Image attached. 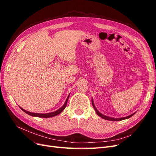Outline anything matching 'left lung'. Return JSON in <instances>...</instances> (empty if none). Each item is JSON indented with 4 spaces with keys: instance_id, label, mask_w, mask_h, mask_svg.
I'll return each instance as SVG.
<instances>
[{
    "instance_id": "8db88e82",
    "label": "left lung",
    "mask_w": 156,
    "mask_h": 156,
    "mask_svg": "<svg viewBox=\"0 0 156 156\" xmlns=\"http://www.w3.org/2000/svg\"><path fill=\"white\" fill-rule=\"evenodd\" d=\"M92 106H93V107H94V110H95L96 112V114H97L99 116H100L101 118H102V119H105V120H110V121H120V120H125V119H129V118L131 117L132 116L134 115L135 114V112H134V113H133V114L129 115V116H127L123 117V118H119V119H115V118L107 116H105V115H104L101 114V112H99V111L97 110V108H96L95 105H94V103L93 100H92Z\"/></svg>"
}]
</instances>
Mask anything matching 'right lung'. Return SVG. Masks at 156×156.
<instances>
[{
    "instance_id": "right-lung-1",
    "label": "right lung",
    "mask_w": 156,
    "mask_h": 156,
    "mask_svg": "<svg viewBox=\"0 0 156 156\" xmlns=\"http://www.w3.org/2000/svg\"><path fill=\"white\" fill-rule=\"evenodd\" d=\"M69 96H68L64 104L62 105V107H60L59 109L56 110V111H54V112H49V113H45V114H42V113H34V112H29L27 111L25 109H23V108H22L21 107H20L21 108V110L24 111L25 113H27V114L29 115L30 116H36V117H40V118H50V117H53V116H55L56 115H58V114H60V113L62 112L63 111V110L64 109V108H66V105H67V102H68V98H69Z\"/></svg>"
}]
</instances>
